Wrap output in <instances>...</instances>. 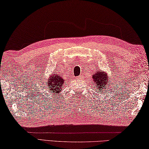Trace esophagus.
Wrapping results in <instances>:
<instances>
[{
	"label": "esophagus",
	"instance_id": "34e87169",
	"mask_svg": "<svg viewBox=\"0 0 149 149\" xmlns=\"http://www.w3.org/2000/svg\"><path fill=\"white\" fill-rule=\"evenodd\" d=\"M77 78H78V79H81L82 77L81 76H79V77H77Z\"/></svg>",
	"mask_w": 149,
	"mask_h": 149
}]
</instances>
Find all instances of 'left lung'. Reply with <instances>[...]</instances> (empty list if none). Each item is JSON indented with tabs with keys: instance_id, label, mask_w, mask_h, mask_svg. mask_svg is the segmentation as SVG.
I'll use <instances>...</instances> for the list:
<instances>
[{
	"instance_id": "8db88e82",
	"label": "left lung",
	"mask_w": 149,
	"mask_h": 149,
	"mask_svg": "<svg viewBox=\"0 0 149 149\" xmlns=\"http://www.w3.org/2000/svg\"><path fill=\"white\" fill-rule=\"evenodd\" d=\"M93 81L94 83V87L96 88V91L98 90V93H105V91H109L110 87H113L111 84L110 78H108V75L105 73H102L98 70L95 74L93 75Z\"/></svg>"
}]
</instances>
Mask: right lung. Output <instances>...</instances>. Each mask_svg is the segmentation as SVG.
I'll return each instance as SVG.
<instances>
[{
	"label": "right lung",
	"instance_id": "right-lung-1",
	"mask_svg": "<svg viewBox=\"0 0 149 149\" xmlns=\"http://www.w3.org/2000/svg\"><path fill=\"white\" fill-rule=\"evenodd\" d=\"M45 88L46 91L51 94L59 93L63 90L64 87V79L63 75L55 74L54 73L53 76L48 78L47 80H45Z\"/></svg>",
	"mask_w": 149,
	"mask_h": 149
}]
</instances>
